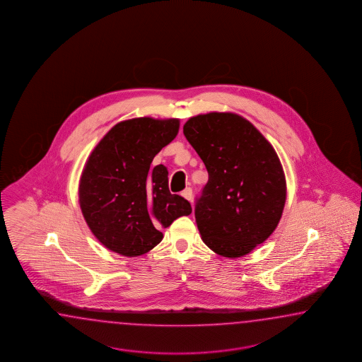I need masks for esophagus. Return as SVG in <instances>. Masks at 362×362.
<instances>
[{"mask_svg":"<svg viewBox=\"0 0 362 362\" xmlns=\"http://www.w3.org/2000/svg\"><path fill=\"white\" fill-rule=\"evenodd\" d=\"M182 196L185 197V200H188L189 202H192L193 193L191 188H185V191L182 192Z\"/></svg>","mask_w":362,"mask_h":362,"instance_id":"34e87169","label":"esophagus"}]
</instances>
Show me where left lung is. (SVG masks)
Wrapping results in <instances>:
<instances>
[{
    "label": "left lung",
    "instance_id": "obj_1",
    "mask_svg": "<svg viewBox=\"0 0 362 362\" xmlns=\"http://www.w3.org/2000/svg\"><path fill=\"white\" fill-rule=\"evenodd\" d=\"M183 134L209 174L194 206L202 241L223 257L248 255L281 221L286 177L278 154L233 112L192 117Z\"/></svg>",
    "mask_w": 362,
    "mask_h": 362
}]
</instances>
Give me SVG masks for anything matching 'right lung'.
<instances>
[{
	"label": "right lung",
	"mask_w": 362,
	"mask_h": 362,
	"mask_svg": "<svg viewBox=\"0 0 362 362\" xmlns=\"http://www.w3.org/2000/svg\"><path fill=\"white\" fill-rule=\"evenodd\" d=\"M179 131V119L134 118L115 124L96 145L81 174L79 204L90 231L107 250L136 257L162 240V228L192 213L169 191L153 158Z\"/></svg>",
	"instance_id": "add662e5"
}]
</instances>
